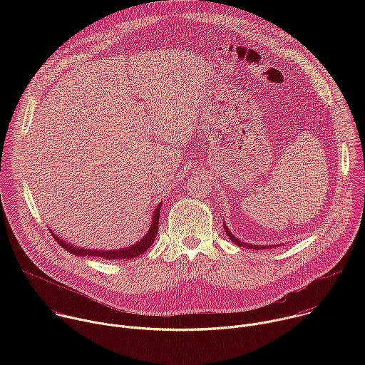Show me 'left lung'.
<instances>
[{"label": "left lung", "mask_w": 365, "mask_h": 365, "mask_svg": "<svg viewBox=\"0 0 365 365\" xmlns=\"http://www.w3.org/2000/svg\"><path fill=\"white\" fill-rule=\"evenodd\" d=\"M224 230H225V232H227V235L230 237V240L234 242V244H237L238 247H247V248H252V250H264V248H274L276 245H252V244H247V242H242L241 240H238L237 237H234L232 235V232L228 230V227H227V224L224 222ZM280 244H277V247H279Z\"/></svg>", "instance_id": "8db88e82"}]
</instances>
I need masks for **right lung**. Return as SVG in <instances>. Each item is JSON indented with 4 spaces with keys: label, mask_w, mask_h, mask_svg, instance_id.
<instances>
[{
    "label": "right lung",
    "mask_w": 365,
    "mask_h": 365,
    "mask_svg": "<svg viewBox=\"0 0 365 365\" xmlns=\"http://www.w3.org/2000/svg\"><path fill=\"white\" fill-rule=\"evenodd\" d=\"M160 206L162 203L158 205L155 207L153 217H151V225L147 231V234L135 244L130 245V247H124V248H118V250H92V248H83V247H76L72 245L71 242L63 241L61 237H58L56 234H53L51 231V235L53 238L69 252L78 255V257H96V258H106V259H117V258H135L140 254H143L145 250H148L151 247V244L154 242L155 235H158L159 231V217H160Z\"/></svg>",
    "instance_id": "add662e5"
}]
</instances>
